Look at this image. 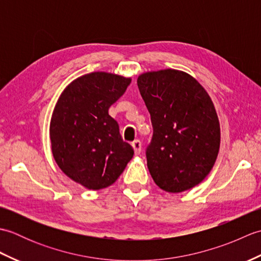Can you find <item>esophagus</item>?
Wrapping results in <instances>:
<instances>
[{"label": "esophagus", "instance_id": "esophagus-1", "mask_svg": "<svg viewBox=\"0 0 261 261\" xmlns=\"http://www.w3.org/2000/svg\"><path fill=\"white\" fill-rule=\"evenodd\" d=\"M132 148H134L135 153L139 154L141 151V141L140 140H135L132 142Z\"/></svg>", "mask_w": 261, "mask_h": 261}]
</instances>
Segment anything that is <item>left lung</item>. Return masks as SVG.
I'll return each instance as SVG.
<instances>
[{
	"mask_svg": "<svg viewBox=\"0 0 261 261\" xmlns=\"http://www.w3.org/2000/svg\"><path fill=\"white\" fill-rule=\"evenodd\" d=\"M151 116L153 134L147 166L168 193L198 185L213 168L220 149V122L204 87L185 71H147L137 80Z\"/></svg>",
	"mask_w": 261,
	"mask_h": 261,
	"instance_id": "obj_1",
	"label": "left lung"
}]
</instances>
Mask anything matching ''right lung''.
<instances>
[{
    "instance_id": "right-lung-1",
    "label": "right lung",
    "mask_w": 261,
    "mask_h": 261,
    "mask_svg": "<svg viewBox=\"0 0 261 261\" xmlns=\"http://www.w3.org/2000/svg\"><path fill=\"white\" fill-rule=\"evenodd\" d=\"M130 83L131 77L94 71L71 82L55 105L49 127L55 162L88 190L112 185L134 157L109 115Z\"/></svg>"
}]
</instances>
